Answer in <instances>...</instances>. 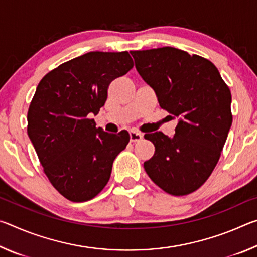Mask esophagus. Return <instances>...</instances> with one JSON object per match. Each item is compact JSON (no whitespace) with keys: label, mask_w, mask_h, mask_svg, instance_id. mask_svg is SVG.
<instances>
[{"label":"esophagus","mask_w":257,"mask_h":257,"mask_svg":"<svg viewBox=\"0 0 257 257\" xmlns=\"http://www.w3.org/2000/svg\"><path fill=\"white\" fill-rule=\"evenodd\" d=\"M129 136H130V142H133V143L141 142L143 139V135L138 132H135V130L129 132Z\"/></svg>","instance_id":"1"}]
</instances>
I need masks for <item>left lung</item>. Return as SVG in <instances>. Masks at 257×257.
Here are the masks:
<instances>
[{
    "mask_svg": "<svg viewBox=\"0 0 257 257\" xmlns=\"http://www.w3.org/2000/svg\"><path fill=\"white\" fill-rule=\"evenodd\" d=\"M160 106L178 118L176 134H146L155 153L147 175L175 196L197 190L214 170L232 123L231 93L211 61L165 46L130 51Z\"/></svg>",
    "mask_w": 257,
    "mask_h": 257,
    "instance_id": "8db88e82",
    "label": "left lung"
}]
</instances>
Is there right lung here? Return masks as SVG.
<instances>
[{"mask_svg": "<svg viewBox=\"0 0 257 257\" xmlns=\"http://www.w3.org/2000/svg\"><path fill=\"white\" fill-rule=\"evenodd\" d=\"M134 62L124 52H88L60 64L40 81L28 110L27 133L45 175L71 202L94 198L110 179L129 134H108L94 119L112 80Z\"/></svg>", "mask_w": 257, "mask_h": 257, "instance_id": "add662e5", "label": "right lung"}]
</instances>
